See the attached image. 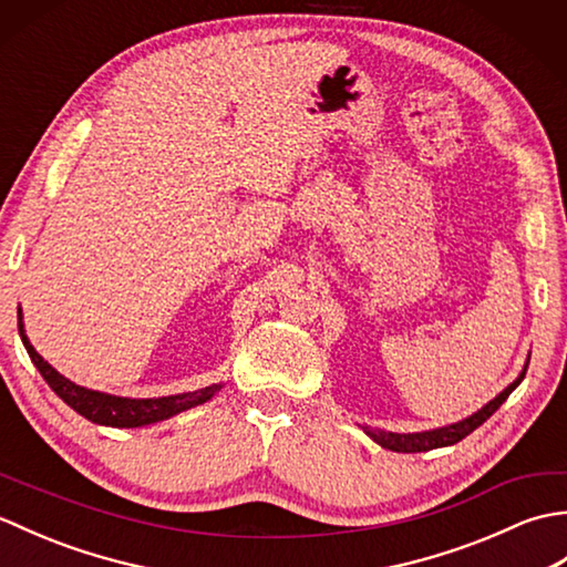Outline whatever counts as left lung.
<instances>
[{
    "label": "left lung",
    "instance_id": "8db88e82",
    "mask_svg": "<svg viewBox=\"0 0 567 567\" xmlns=\"http://www.w3.org/2000/svg\"><path fill=\"white\" fill-rule=\"evenodd\" d=\"M528 358H532V353H528ZM528 358L526 363L519 372V378H516L512 384H507L495 400H489L483 409H477L475 414H470L461 421H455V424H449V426H439V429H429V431H414V433H394V431H384V429H370V426H363V431L368 433V436L375 441L378 445H382V449L388 451H394V453H424V451H433V449H443V445H453L457 441H463L467 433H473L480 424H485V421L497 412V409L507 402V396L519 388V382L524 380L526 375V368H528Z\"/></svg>",
    "mask_w": 567,
    "mask_h": 567
}]
</instances>
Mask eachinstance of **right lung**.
<instances>
[{
	"label": "right lung",
	"instance_id": "add662e5",
	"mask_svg": "<svg viewBox=\"0 0 567 567\" xmlns=\"http://www.w3.org/2000/svg\"><path fill=\"white\" fill-rule=\"evenodd\" d=\"M19 336L27 348L29 358L33 360L35 370L41 372L43 380L48 382L60 400H63L70 409L84 419H90L92 424L100 426H116V429H138V426H151L165 421L171 416H177L179 412H187V409H195L204 402H209L212 396L219 392L224 384H209V388H202L195 392H179V394H167V396H146V400H134V396H118L110 392L90 390L82 388V384L68 380L65 375L43 360L39 351L31 346L27 329H23V315L19 307Z\"/></svg>",
	"mask_w": 567,
	"mask_h": 567
}]
</instances>
